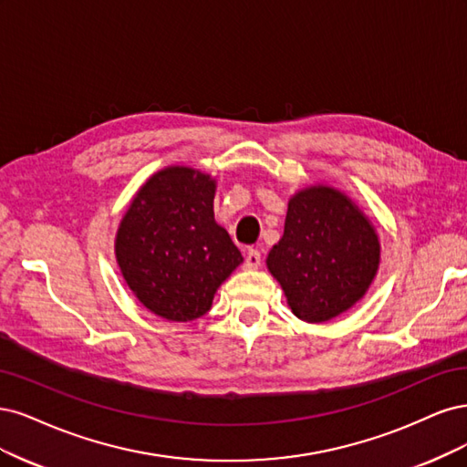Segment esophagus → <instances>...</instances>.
Wrapping results in <instances>:
<instances>
[{
  "label": "esophagus",
  "instance_id": "1",
  "mask_svg": "<svg viewBox=\"0 0 467 467\" xmlns=\"http://www.w3.org/2000/svg\"><path fill=\"white\" fill-rule=\"evenodd\" d=\"M260 264H262V254H260L258 250L250 248V250L246 252V260H244V265H246L248 269H255V267H260Z\"/></svg>",
  "mask_w": 467,
  "mask_h": 467
}]
</instances>
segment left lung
Listing matches in <instances>:
<instances>
[{"mask_svg": "<svg viewBox=\"0 0 467 467\" xmlns=\"http://www.w3.org/2000/svg\"><path fill=\"white\" fill-rule=\"evenodd\" d=\"M380 244L372 224L326 186L298 192L289 202L285 233L267 255L296 318L318 324L351 308L372 283Z\"/></svg>", "mask_w": 467, "mask_h": 467, "instance_id": "8db88e82", "label": "left lung"}]
</instances>
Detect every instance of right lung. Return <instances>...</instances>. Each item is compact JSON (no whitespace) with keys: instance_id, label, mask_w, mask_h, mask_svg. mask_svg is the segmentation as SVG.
Wrapping results in <instances>:
<instances>
[{"instance_id":"obj_1","label":"right lung","mask_w":467,"mask_h":467,"mask_svg":"<svg viewBox=\"0 0 467 467\" xmlns=\"http://www.w3.org/2000/svg\"><path fill=\"white\" fill-rule=\"evenodd\" d=\"M215 182L186 167L157 172L135 195L116 236V258L143 306L172 322L200 318L243 262L213 217Z\"/></svg>"}]
</instances>
